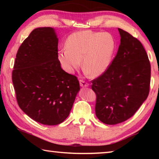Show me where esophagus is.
<instances>
[{"mask_svg":"<svg viewBox=\"0 0 159 159\" xmlns=\"http://www.w3.org/2000/svg\"><path fill=\"white\" fill-rule=\"evenodd\" d=\"M80 82V85L81 86V87L83 88H85V87H88V85H89V84L87 82H85V80H79Z\"/></svg>","mask_w":159,"mask_h":159,"instance_id":"1","label":"esophagus"}]
</instances>
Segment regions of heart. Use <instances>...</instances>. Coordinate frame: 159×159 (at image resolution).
I'll return each mask as SVG.
<instances>
[{
	"label": "heart",
	"instance_id": "1",
	"mask_svg": "<svg viewBox=\"0 0 159 159\" xmlns=\"http://www.w3.org/2000/svg\"><path fill=\"white\" fill-rule=\"evenodd\" d=\"M115 46V40L109 34L76 31L68 37L66 47L59 50L57 58L66 73H74L79 68L81 60L85 73L98 77L109 67Z\"/></svg>",
	"mask_w": 159,
	"mask_h": 159
}]
</instances>
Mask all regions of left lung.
Segmentation results:
<instances>
[{
	"label": "left lung",
	"mask_w": 159,
	"mask_h": 159,
	"mask_svg": "<svg viewBox=\"0 0 159 159\" xmlns=\"http://www.w3.org/2000/svg\"><path fill=\"white\" fill-rule=\"evenodd\" d=\"M120 43L116 55L101 76L92 80L96 94L95 114L107 125L133 116L149 93L151 65L141 42L118 29Z\"/></svg>",
	"instance_id": "1"
}]
</instances>
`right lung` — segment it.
<instances>
[{
	"label": "right lung",
	"mask_w": 159,
	"mask_h": 159,
	"mask_svg": "<svg viewBox=\"0 0 159 159\" xmlns=\"http://www.w3.org/2000/svg\"><path fill=\"white\" fill-rule=\"evenodd\" d=\"M54 29H34L19 48L12 79L20 109L47 125L62 123L80 90L77 77L61 68Z\"/></svg>",
	"instance_id": "right-lung-1"
}]
</instances>
